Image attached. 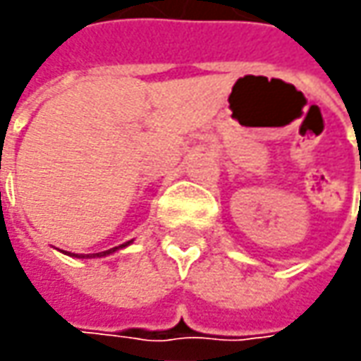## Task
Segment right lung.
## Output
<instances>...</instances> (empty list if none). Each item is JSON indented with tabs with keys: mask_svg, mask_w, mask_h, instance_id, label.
<instances>
[{
	"mask_svg": "<svg viewBox=\"0 0 361 361\" xmlns=\"http://www.w3.org/2000/svg\"><path fill=\"white\" fill-rule=\"evenodd\" d=\"M126 245H130V241H126L124 245H120V247H114V249H108V251H102V253H90V255H78V253H70L72 257H80V259H88V257H106L110 255V253H114V251H118V249H122V247H126Z\"/></svg>",
	"mask_w": 361,
	"mask_h": 361,
	"instance_id": "obj_1",
	"label": "right lung"
}]
</instances>
